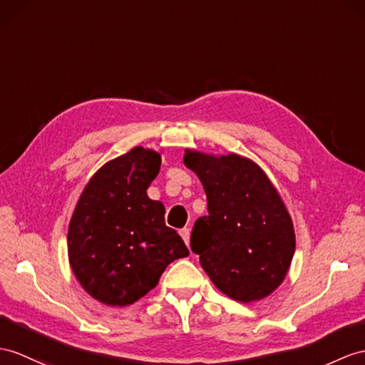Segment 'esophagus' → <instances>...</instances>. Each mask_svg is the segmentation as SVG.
<instances>
[{
	"label": "esophagus",
	"mask_w": 365,
	"mask_h": 365,
	"mask_svg": "<svg viewBox=\"0 0 365 365\" xmlns=\"http://www.w3.org/2000/svg\"><path fill=\"white\" fill-rule=\"evenodd\" d=\"M180 235L182 237L184 243H185V245H189V242H190V230H189L187 227H184V229H181V230H180Z\"/></svg>",
	"instance_id": "34e87169"
}]
</instances>
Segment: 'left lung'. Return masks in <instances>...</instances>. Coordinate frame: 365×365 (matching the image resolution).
Segmentation results:
<instances>
[{"label": "left lung", "instance_id": "1", "mask_svg": "<svg viewBox=\"0 0 365 365\" xmlns=\"http://www.w3.org/2000/svg\"><path fill=\"white\" fill-rule=\"evenodd\" d=\"M184 164L197 173L209 215L198 218L190 247L221 292L250 304L268 297L287 277L296 251L288 209L269 178L251 159L185 150Z\"/></svg>", "mask_w": 365, "mask_h": 365}]
</instances>
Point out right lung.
<instances>
[{"label": "right lung", "mask_w": 365, "mask_h": 365, "mask_svg": "<svg viewBox=\"0 0 365 365\" xmlns=\"http://www.w3.org/2000/svg\"><path fill=\"white\" fill-rule=\"evenodd\" d=\"M161 155L135 147L102 165L85 185L68 229L69 264L82 288L110 307L153 289L165 268L189 255L165 226L164 204L148 198Z\"/></svg>", "instance_id": "1"}]
</instances>
